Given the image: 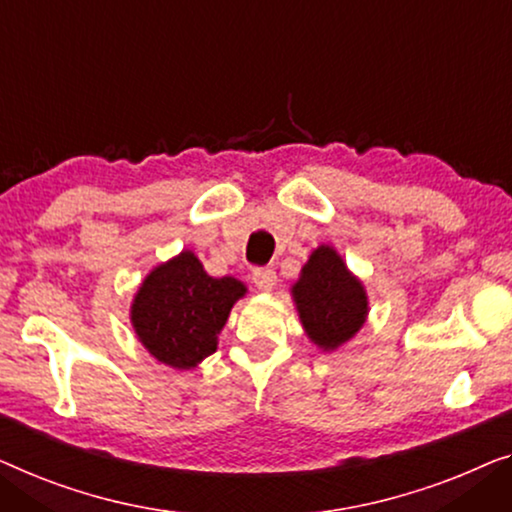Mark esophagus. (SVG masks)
Returning <instances> with one entry per match:
<instances>
[{"mask_svg":"<svg viewBox=\"0 0 512 512\" xmlns=\"http://www.w3.org/2000/svg\"><path fill=\"white\" fill-rule=\"evenodd\" d=\"M276 280H278V276H276V271L271 269V266H259V269L253 271V283H255L257 290H262V292L273 290Z\"/></svg>","mask_w":512,"mask_h":512,"instance_id":"1","label":"esophagus"}]
</instances>
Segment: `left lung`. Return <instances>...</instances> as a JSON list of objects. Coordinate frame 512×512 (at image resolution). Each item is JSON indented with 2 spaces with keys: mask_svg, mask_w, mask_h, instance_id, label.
<instances>
[{
  "mask_svg": "<svg viewBox=\"0 0 512 512\" xmlns=\"http://www.w3.org/2000/svg\"><path fill=\"white\" fill-rule=\"evenodd\" d=\"M299 318L320 348L334 350L364 325L366 292L334 248L320 246L292 287Z\"/></svg>",
  "mask_w": 512,
  "mask_h": 512,
  "instance_id": "obj_1",
  "label": "left lung"
}]
</instances>
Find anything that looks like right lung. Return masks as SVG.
<instances>
[{"label": "right lung", "instance_id": "right-lung-1", "mask_svg": "<svg viewBox=\"0 0 512 512\" xmlns=\"http://www.w3.org/2000/svg\"><path fill=\"white\" fill-rule=\"evenodd\" d=\"M246 294L241 280L213 278L190 250L160 264L136 292L132 325L150 355L192 369L218 348L229 311Z\"/></svg>", "mask_w": 512, "mask_h": 512}]
</instances>
